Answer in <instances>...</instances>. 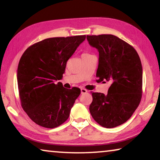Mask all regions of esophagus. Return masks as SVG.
<instances>
[{
    "label": "esophagus",
    "mask_w": 160,
    "mask_h": 160,
    "mask_svg": "<svg viewBox=\"0 0 160 160\" xmlns=\"http://www.w3.org/2000/svg\"><path fill=\"white\" fill-rule=\"evenodd\" d=\"M87 92H88V90L85 89V88H82V89H81V93L82 94H85Z\"/></svg>",
    "instance_id": "esophagus-1"
}]
</instances>
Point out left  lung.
<instances>
[{
	"label": "left lung",
	"instance_id": "8db88e82",
	"mask_svg": "<svg viewBox=\"0 0 160 160\" xmlns=\"http://www.w3.org/2000/svg\"><path fill=\"white\" fill-rule=\"evenodd\" d=\"M99 52L98 82L110 81L107 95L92 92L91 115L99 125L112 128L125 123L142 95V67L135 48L113 35H87Z\"/></svg>",
	"mask_w": 160,
	"mask_h": 160
}]
</instances>
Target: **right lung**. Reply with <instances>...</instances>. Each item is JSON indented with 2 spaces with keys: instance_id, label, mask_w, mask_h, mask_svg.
<instances>
[{
  "instance_id": "add662e5",
  "label": "right lung",
  "mask_w": 160,
  "mask_h": 160,
  "mask_svg": "<svg viewBox=\"0 0 160 160\" xmlns=\"http://www.w3.org/2000/svg\"><path fill=\"white\" fill-rule=\"evenodd\" d=\"M85 38H50L30 45L22 55L17 72L19 97L23 110L37 125L55 128L69 118L80 89H66L55 81L61 80L67 61Z\"/></svg>"
}]
</instances>
